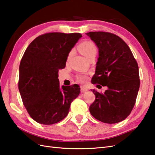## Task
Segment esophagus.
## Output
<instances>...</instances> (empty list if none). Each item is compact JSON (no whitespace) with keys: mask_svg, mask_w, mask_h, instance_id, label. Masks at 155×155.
<instances>
[{"mask_svg":"<svg viewBox=\"0 0 155 155\" xmlns=\"http://www.w3.org/2000/svg\"><path fill=\"white\" fill-rule=\"evenodd\" d=\"M87 91H88V89L83 87V86H81V92H84Z\"/></svg>","mask_w":155,"mask_h":155,"instance_id":"34e87169","label":"esophagus"}]
</instances>
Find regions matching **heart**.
Masks as SVG:
<instances>
[{
	"label": "heart",
	"mask_w": 155,
	"mask_h": 155,
	"mask_svg": "<svg viewBox=\"0 0 155 155\" xmlns=\"http://www.w3.org/2000/svg\"><path fill=\"white\" fill-rule=\"evenodd\" d=\"M78 49L81 53L85 56L87 59L91 58L92 57H95L96 55L97 51H98V48L94 42L91 41H85L82 42L81 44L78 45ZM73 51H70L67 57V61H69L73 55ZM88 78L87 74L85 73H81L77 76V80L81 82H84Z\"/></svg>",
	"instance_id": "obj_1"
}]
</instances>
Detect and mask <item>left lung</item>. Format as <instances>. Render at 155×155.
<instances>
[{
	"label": "left lung",
	"mask_w": 155,
	"mask_h": 155,
	"mask_svg": "<svg viewBox=\"0 0 155 155\" xmlns=\"http://www.w3.org/2000/svg\"><path fill=\"white\" fill-rule=\"evenodd\" d=\"M86 34L99 50L92 82L107 87L103 94L93 90L96 98L90 112L104 123H118L127 118L135 106L140 86L137 63L126 43L116 34L105 31Z\"/></svg>",
	"instance_id": "1"
}]
</instances>
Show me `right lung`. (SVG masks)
Instances as JSON below:
<instances>
[{
	"mask_svg": "<svg viewBox=\"0 0 155 155\" xmlns=\"http://www.w3.org/2000/svg\"><path fill=\"white\" fill-rule=\"evenodd\" d=\"M82 35L51 32L42 34L28 45L19 67L18 89L24 105L36 122L52 125L69 114L73 100L80 94L77 84L61 87L59 69Z\"/></svg>",
	"mask_w": 155,
	"mask_h": 155,
	"instance_id": "right-lung-1",
	"label": "right lung"
}]
</instances>
